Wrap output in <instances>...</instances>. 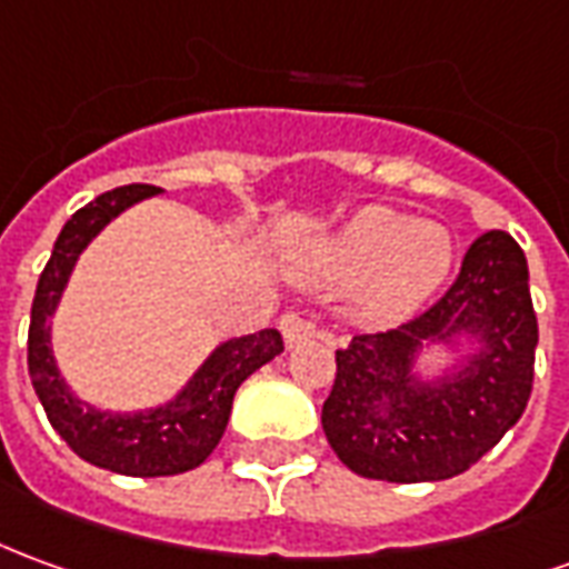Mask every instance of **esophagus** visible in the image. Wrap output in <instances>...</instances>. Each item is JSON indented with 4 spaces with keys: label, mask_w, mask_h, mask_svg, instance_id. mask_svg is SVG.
<instances>
[{
    "label": "esophagus",
    "mask_w": 569,
    "mask_h": 569,
    "mask_svg": "<svg viewBox=\"0 0 569 569\" xmlns=\"http://www.w3.org/2000/svg\"><path fill=\"white\" fill-rule=\"evenodd\" d=\"M280 329H283L286 348H298L301 341L313 339V332H317V326H313L311 320H301V317H296V313H289V317H283V323H280Z\"/></svg>",
    "instance_id": "obj_1"
}]
</instances>
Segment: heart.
<instances>
[{
    "mask_svg": "<svg viewBox=\"0 0 569 569\" xmlns=\"http://www.w3.org/2000/svg\"><path fill=\"white\" fill-rule=\"evenodd\" d=\"M452 237L388 206H367L296 258V273L320 289L363 286V313L391 323L422 308L452 271Z\"/></svg>",
    "mask_w": 569,
    "mask_h": 569,
    "instance_id": "b5f03b06",
    "label": "heart"
}]
</instances>
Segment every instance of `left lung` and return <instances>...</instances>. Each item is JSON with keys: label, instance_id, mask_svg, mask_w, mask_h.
I'll return each mask as SVG.
<instances>
[{"label": "left lung", "instance_id": "left-lung-1", "mask_svg": "<svg viewBox=\"0 0 569 569\" xmlns=\"http://www.w3.org/2000/svg\"><path fill=\"white\" fill-rule=\"evenodd\" d=\"M536 341L523 249L506 230H487L435 308L391 332L353 336L336 351L326 440L360 478H456L523 416ZM435 347L451 353L450 365L423 367Z\"/></svg>", "mask_w": 569, "mask_h": 569}]
</instances>
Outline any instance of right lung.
Listing matches in <instances>:
<instances>
[{
    "instance_id": "1",
    "label": "right lung",
    "mask_w": 569,
    "mask_h": 569,
    "mask_svg": "<svg viewBox=\"0 0 569 569\" xmlns=\"http://www.w3.org/2000/svg\"><path fill=\"white\" fill-rule=\"evenodd\" d=\"M157 193L160 188L150 184H126V188L107 190L73 212V218L58 233L49 264L39 277L33 311H30V336H27L30 381L51 428L67 440V447L79 459L129 478H169L206 462L228 428L237 388L283 351V339L277 329L218 341L212 353L193 369V376L166 403L138 412H117V409L86 403L63 381L51 348V317L61 305L70 273L77 268L79 256L86 252V246L113 218Z\"/></svg>"
}]
</instances>
